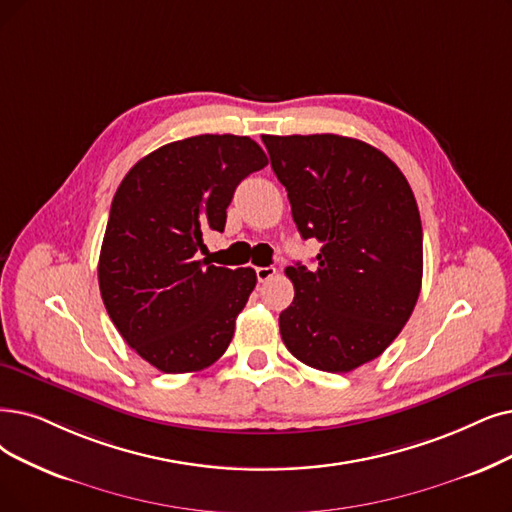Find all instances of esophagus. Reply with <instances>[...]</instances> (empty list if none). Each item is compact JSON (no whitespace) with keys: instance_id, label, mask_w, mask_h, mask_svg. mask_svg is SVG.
Listing matches in <instances>:
<instances>
[{"instance_id":"34e87169","label":"esophagus","mask_w":512,"mask_h":512,"mask_svg":"<svg viewBox=\"0 0 512 512\" xmlns=\"http://www.w3.org/2000/svg\"><path fill=\"white\" fill-rule=\"evenodd\" d=\"M275 273H277V269H275V267H258V269H256V277H258V281H260V283L269 281L271 277H275Z\"/></svg>"}]
</instances>
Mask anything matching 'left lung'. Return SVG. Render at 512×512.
<instances>
[{"label":"left lung","instance_id":"left-lung-1","mask_svg":"<svg viewBox=\"0 0 512 512\" xmlns=\"http://www.w3.org/2000/svg\"><path fill=\"white\" fill-rule=\"evenodd\" d=\"M317 269H285L294 300L279 315L302 363L346 374L380 357L422 285V222L410 182L376 147L338 134L262 136Z\"/></svg>","mask_w":512,"mask_h":512}]
</instances>
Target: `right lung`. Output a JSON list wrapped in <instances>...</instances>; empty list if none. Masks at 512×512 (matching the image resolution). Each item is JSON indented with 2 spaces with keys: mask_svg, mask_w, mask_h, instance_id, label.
<instances>
[{
  "mask_svg": "<svg viewBox=\"0 0 512 512\" xmlns=\"http://www.w3.org/2000/svg\"><path fill=\"white\" fill-rule=\"evenodd\" d=\"M267 163L248 136L201 134L159 147L121 180L100 248V296L121 338L159 372H199L231 344L256 273L197 252L208 231H224L239 182Z\"/></svg>",
  "mask_w": 512,
  "mask_h": 512,
  "instance_id": "right-lung-1",
  "label": "right lung"
}]
</instances>
